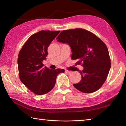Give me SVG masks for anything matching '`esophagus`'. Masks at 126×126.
Masks as SVG:
<instances>
[{
    "mask_svg": "<svg viewBox=\"0 0 126 126\" xmlns=\"http://www.w3.org/2000/svg\"><path fill=\"white\" fill-rule=\"evenodd\" d=\"M65 72L67 73V74L68 75H70V74H71V73H72V71H68V70H65Z\"/></svg>",
    "mask_w": 126,
    "mask_h": 126,
    "instance_id": "1",
    "label": "esophagus"
}]
</instances>
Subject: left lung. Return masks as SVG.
<instances>
[{
	"label": "left lung",
	"instance_id": "obj_1",
	"mask_svg": "<svg viewBox=\"0 0 126 126\" xmlns=\"http://www.w3.org/2000/svg\"><path fill=\"white\" fill-rule=\"evenodd\" d=\"M56 40L68 44L72 51V59L78 61L77 65L82 63L84 67L82 71H78L81 80L73 86L85 93L100 88L111 67L109 51L104 43L92 32L82 28L63 31Z\"/></svg>",
	"mask_w": 126,
	"mask_h": 126
}]
</instances>
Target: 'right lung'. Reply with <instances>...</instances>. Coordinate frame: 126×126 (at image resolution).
Segmentation results:
<instances>
[{"instance_id":"1","label":"right lung","mask_w":126,"mask_h":126,"mask_svg":"<svg viewBox=\"0 0 126 126\" xmlns=\"http://www.w3.org/2000/svg\"><path fill=\"white\" fill-rule=\"evenodd\" d=\"M60 31H41L32 34L19 52L17 64L21 81L31 91L42 95L49 92L55 84L59 73L63 69L50 70L44 67L48 48Z\"/></svg>"}]
</instances>
